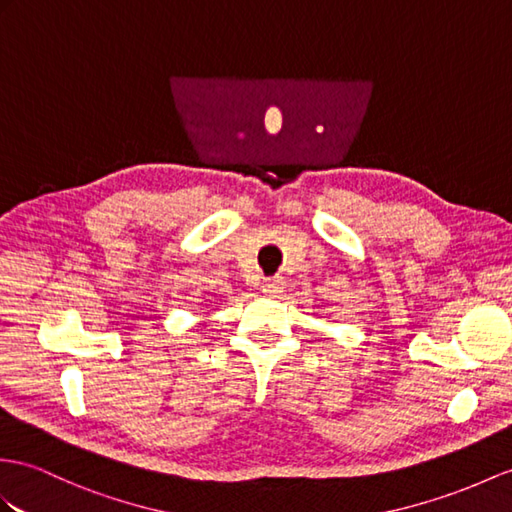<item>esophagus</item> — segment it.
I'll return each instance as SVG.
<instances>
[{
  "mask_svg": "<svg viewBox=\"0 0 512 512\" xmlns=\"http://www.w3.org/2000/svg\"><path fill=\"white\" fill-rule=\"evenodd\" d=\"M282 291H284V280L280 276L263 280V293L265 295H280Z\"/></svg>",
  "mask_w": 512,
  "mask_h": 512,
  "instance_id": "34e87169",
  "label": "esophagus"
}]
</instances>
